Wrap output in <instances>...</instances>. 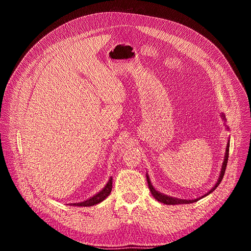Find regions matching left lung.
<instances>
[{"mask_svg": "<svg viewBox=\"0 0 251 251\" xmlns=\"http://www.w3.org/2000/svg\"><path fill=\"white\" fill-rule=\"evenodd\" d=\"M221 118L225 121V116H224V114H221ZM227 129H228V127H227ZM228 152H229V139H228V141H227V146H226L225 156H224V160H223V164H222V168H221V172H220L219 178H218V180H217L216 184L213 187V189L209 190V191L205 194V195L201 196V197H199V198H196V199H193V200L178 199V198H175V197H171V196L165 195V194L160 193V192L156 191L154 188H153V185H152V183H151V181H150L149 176H148V174H147V175H146V177H147V182H148V187H149V190H150V192H151V194H152V196L154 197L157 201L161 202V203H164V204H167V205H176V204H188V203H193V202H196V201L200 200L201 198H203V197L207 196L208 194H211L212 192H214V191L216 190V188L218 187V185L220 184L221 180L223 179V176H224V173H225V169H226V165H227V160H228Z\"/></svg>", "mask_w": 251, "mask_h": 251, "instance_id": "1", "label": "left lung"}]
</instances>
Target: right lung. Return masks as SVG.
Listing matches in <instances>:
<instances>
[{
	"label": "right lung",
	"instance_id": "add662e5",
	"mask_svg": "<svg viewBox=\"0 0 251 251\" xmlns=\"http://www.w3.org/2000/svg\"><path fill=\"white\" fill-rule=\"evenodd\" d=\"M111 188H112V177L108 179V182L106 183V185L99 192L97 193L96 195H94L93 197L88 198L87 200L81 201V202H77V203H70V205L73 206H93L95 204H98L100 202H102L105 198H107V196H109V194L111 192Z\"/></svg>",
	"mask_w": 251,
	"mask_h": 251
}]
</instances>
